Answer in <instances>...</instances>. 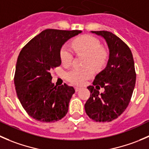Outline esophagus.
I'll return each instance as SVG.
<instances>
[{
	"label": "esophagus",
	"instance_id": "34e87169",
	"mask_svg": "<svg viewBox=\"0 0 149 149\" xmlns=\"http://www.w3.org/2000/svg\"><path fill=\"white\" fill-rule=\"evenodd\" d=\"M74 88H75V91H76V92H78V91L81 89V88H79V87H75Z\"/></svg>",
	"mask_w": 149,
	"mask_h": 149
}]
</instances>
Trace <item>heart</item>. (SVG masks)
<instances>
[{
    "label": "heart",
    "instance_id": "heart-1",
    "mask_svg": "<svg viewBox=\"0 0 149 149\" xmlns=\"http://www.w3.org/2000/svg\"><path fill=\"white\" fill-rule=\"evenodd\" d=\"M72 47L75 51L85 54L88 56L85 61V66H90L94 70H98L102 68L106 63L107 58V53L101 49V42L95 37L91 35L79 37L74 40ZM60 58L64 65L71 64L73 54L68 45H64L61 48ZM91 68L88 67L84 69H71L66 73V78L69 82L74 85H83L88 79L93 76L94 72Z\"/></svg>",
    "mask_w": 149,
    "mask_h": 149
}]
</instances>
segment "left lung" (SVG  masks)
<instances>
[{"label": "left lung", "instance_id": "obj_1", "mask_svg": "<svg viewBox=\"0 0 149 149\" xmlns=\"http://www.w3.org/2000/svg\"><path fill=\"white\" fill-rule=\"evenodd\" d=\"M91 32L104 38L109 54L104 70L95 76L93 85L88 87L91 96L85 110L94 121L111 122L124 112L132 97L136 79L133 56L129 47L112 32ZM100 87L104 88L101 94Z\"/></svg>", "mask_w": 149, "mask_h": 149}]
</instances>
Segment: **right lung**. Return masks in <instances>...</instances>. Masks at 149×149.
<instances>
[{
	"label": "right lung",
	"mask_w": 149,
	"mask_h": 149,
	"mask_svg": "<svg viewBox=\"0 0 149 149\" xmlns=\"http://www.w3.org/2000/svg\"><path fill=\"white\" fill-rule=\"evenodd\" d=\"M81 30L48 29L32 38L20 51L14 85L17 96L28 114L43 123H54L67 114L75 91L52 83L51 70L61 65L60 51L68 40Z\"/></svg>",
	"instance_id": "add662e5"
}]
</instances>
